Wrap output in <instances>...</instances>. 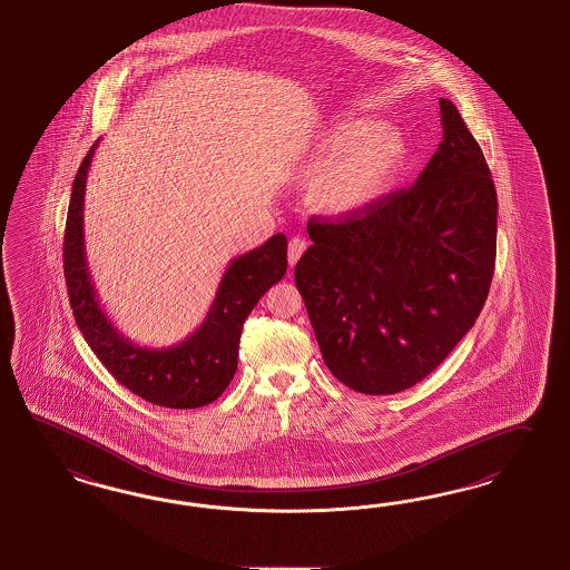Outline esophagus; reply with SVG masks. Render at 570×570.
I'll return each instance as SVG.
<instances>
[{"label":"esophagus","instance_id":"obj_1","mask_svg":"<svg viewBox=\"0 0 570 570\" xmlns=\"http://www.w3.org/2000/svg\"><path fill=\"white\" fill-rule=\"evenodd\" d=\"M305 250H307V240L303 236L291 238V243H288V263H291V267L296 265V262L303 257Z\"/></svg>","mask_w":570,"mask_h":570}]
</instances>
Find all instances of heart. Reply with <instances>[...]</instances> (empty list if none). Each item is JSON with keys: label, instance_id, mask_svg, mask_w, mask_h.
<instances>
[{"label": "heart", "instance_id": "obj_1", "mask_svg": "<svg viewBox=\"0 0 570 570\" xmlns=\"http://www.w3.org/2000/svg\"><path fill=\"white\" fill-rule=\"evenodd\" d=\"M409 155L401 130L375 118L330 124L307 157L305 200L322 216L358 214L384 197Z\"/></svg>", "mask_w": 570, "mask_h": 570}]
</instances>
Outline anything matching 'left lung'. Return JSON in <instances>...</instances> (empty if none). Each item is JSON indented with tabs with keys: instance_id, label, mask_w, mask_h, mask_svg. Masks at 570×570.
Wrapping results in <instances>:
<instances>
[{
	"instance_id": "1",
	"label": "left lung",
	"mask_w": 570,
	"mask_h": 570,
	"mask_svg": "<svg viewBox=\"0 0 570 570\" xmlns=\"http://www.w3.org/2000/svg\"><path fill=\"white\" fill-rule=\"evenodd\" d=\"M415 185L338 219H311L296 288L327 370L361 394H396L475 325L492 284L498 197L459 109Z\"/></svg>"
}]
</instances>
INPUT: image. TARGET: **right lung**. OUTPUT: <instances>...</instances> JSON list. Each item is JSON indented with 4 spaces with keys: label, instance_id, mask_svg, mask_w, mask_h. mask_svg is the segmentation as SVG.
<instances>
[{
    "label": "right lung",
    "instance_id": "1",
    "mask_svg": "<svg viewBox=\"0 0 570 570\" xmlns=\"http://www.w3.org/2000/svg\"><path fill=\"white\" fill-rule=\"evenodd\" d=\"M97 142L77 171L63 234V276L78 330L109 373L142 401L166 409H199L222 396L236 373L248 313L286 274L284 234L232 259L216 298L193 336L168 348H142L126 338L99 307L85 257V186Z\"/></svg>",
    "mask_w": 570,
    "mask_h": 570
}]
</instances>
